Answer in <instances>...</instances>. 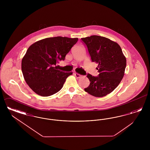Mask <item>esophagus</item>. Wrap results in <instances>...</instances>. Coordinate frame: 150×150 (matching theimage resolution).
Wrapping results in <instances>:
<instances>
[{
  "mask_svg": "<svg viewBox=\"0 0 150 150\" xmlns=\"http://www.w3.org/2000/svg\"><path fill=\"white\" fill-rule=\"evenodd\" d=\"M74 75H75V76L77 78H81V75L79 74L78 73H74Z\"/></svg>",
  "mask_w": 150,
  "mask_h": 150,
  "instance_id": "esophagus-1",
  "label": "esophagus"
}]
</instances>
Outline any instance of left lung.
Wrapping results in <instances>:
<instances>
[{
    "mask_svg": "<svg viewBox=\"0 0 150 150\" xmlns=\"http://www.w3.org/2000/svg\"><path fill=\"white\" fill-rule=\"evenodd\" d=\"M87 47L92 62L98 64V76L88 74L90 84L86 92L102 97L112 92L124 76L127 65L126 58L120 45L107 38L92 35L81 39Z\"/></svg>",
    "mask_w": 150,
    "mask_h": 150,
    "instance_id": "obj_1",
    "label": "left lung"
}]
</instances>
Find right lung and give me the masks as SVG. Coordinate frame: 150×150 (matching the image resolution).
Masks as SVG:
<instances>
[{"label": "right lung", "instance_id": "right-lung-1", "mask_svg": "<svg viewBox=\"0 0 150 150\" xmlns=\"http://www.w3.org/2000/svg\"><path fill=\"white\" fill-rule=\"evenodd\" d=\"M78 38L57 36L45 38L30 46L22 59L23 78L37 94L47 97L59 91L72 72L57 70L54 66L64 60Z\"/></svg>", "mask_w": 150, "mask_h": 150}]
</instances>
